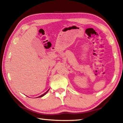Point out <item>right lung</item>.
Masks as SVG:
<instances>
[{
    "mask_svg": "<svg viewBox=\"0 0 123 123\" xmlns=\"http://www.w3.org/2000/svg\"><path fill=\"white\" fill-rule=\"evenodd\" d=\"M48 91H49V90H48V91H47V92H45V93H44V94H42V95H40V96H39V98H41V97H42L43 96H44V95H45V94H46V93H47V92H48Z\"/></svg>",
    "mask_w": 123,
    "mask_h": 123,
    "instance_id": "obj_1",
    "label": "right lung"
}]
</instances>
